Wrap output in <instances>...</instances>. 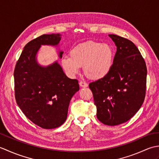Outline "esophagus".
Here are the masks:
<instances>
[{
    "label": "esophagus",
    "instance_id": "obj_1",
    "mask_svg": "<svg viewBox=\"0 0 159 159\" xmlns=\"http://www.w3.org/2000/svg\"><path fill=\"white\" fill-rule=\"evenodd\" d=\"M79 85L81 87H87V86H88V84L85 82H83V81H80Z\"/></svg>",
    "mask_w": 159,
    "mask_h": 159
}]
</instances>
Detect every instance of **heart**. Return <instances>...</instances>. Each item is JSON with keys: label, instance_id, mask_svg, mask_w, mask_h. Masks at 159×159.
I'll return each mask as SVG.
<instances>
[{"label": "heart", "instance_id": "1", "mask_svg": "<svg viewBox=\"0 0 159 159\" xmlns=\"http://www.w3.org/2000/svg\"><path fill=\"white\" fill-rule=\"evenodd\" d=\"M113 50L107 43L89 41L74 46L70 57H64L61 65L70 76L79 72L83 66L85 75L90 79L98 80L105 77L112 68Z\"/></svg>", "mask_w": 159, "mask_h": 159}]
</instances>
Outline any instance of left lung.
Returning a JSON list of instances; mask_svg holds the SVG:
<instances>
[{
    "mask_svg": "<svg viewBox=\"0 0 159 159\" xmlns=\"http://www.w3.org/2000/svg\"><path fill=\"white\" fill-rule=\"evenodd\" d=\"M117 46L110 72L90 83L98 120L108 126L126 122L139 110L146 89L147 67L139 49L129 39L109 35Z\"/></svg>",
    "mask_w": 159,
    "mask_h": 159,
    "instance_id": "left-lung-1",
    "label": "left lung"
}]
</instances>
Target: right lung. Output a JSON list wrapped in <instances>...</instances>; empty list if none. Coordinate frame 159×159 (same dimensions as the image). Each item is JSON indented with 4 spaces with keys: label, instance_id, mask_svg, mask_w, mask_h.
Here are the masks:
<instances>
[{
    "label": "right lung",
    "instance_id": "obj_1",
    "mask_svg": "<svg viewBox=\"0 0 159 159\" xmlns=\"http://www.w3.org/2000/svg\"><path fill=\"white\" fill-rule=\"evenodd\" d=\"M60 34L42 35L24 48L14 70L16 102L26 117L45 129L59 127L65 122L70 102L79 90V82L63 72L57 61L43 67L37 61L42 45L57 46ZM63 52H59L61 58Z\"/></svg>",
    "mask_w": 159,
    "mask_h": 159
}]
</instances>
